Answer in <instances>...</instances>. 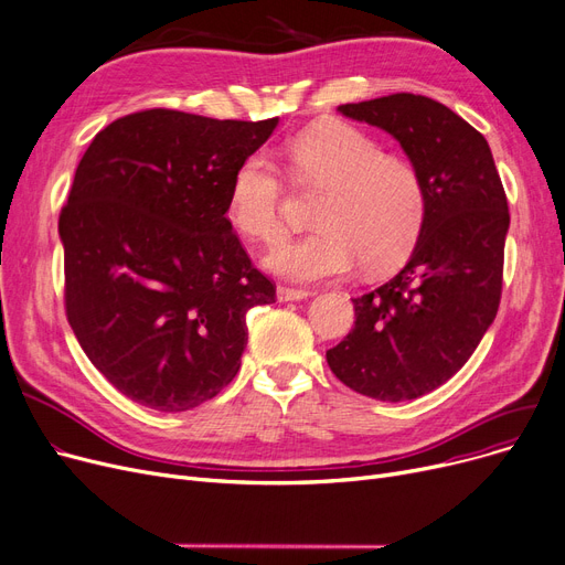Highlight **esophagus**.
Returning <instances> with one entry per match:
<instances>
[{
  "label": "esophagus",
  "instance_id": "esophagus-1",
  "mask_svg": "<svg viewBox=\"0 0 565 565\" xmlns=\"http://www.w3.org/2000/svg\"><path fill=\"white\" fill-rule=\"evenodd\" d=\"M309 296H311V292L302 290V288H286V286L277 288V300L279 302H300V300H307Z\"/></svg>",
  "mask_w": 565,
  "mask_h": 565
}]
</instances>
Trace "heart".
<instances>
[{
  "label": "heart",
  "instance_id": "obj_1",
  "mask_svg": "<svg viewBox=\"0 0 565 565\" xmlns=\"http://www.w3.org/2000/svg\"><path fill=\"white\" fill-rule=\"evenodd\" d=\"M290 173L298 182L323 184L313 212L318 231L288 239L265 258L273 273L292 281H321L351 273L360 263L379 273L395 265L418 237L425 216V189L404 159L347 121H323L286 145ZM281 182L263 154L244 159L228 186L231 226L254 242L281 237Z\"/></svg>",
  "mask_w": 565,
  "mask_h": 565
}]
</instances>
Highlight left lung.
Returning <instances> with one entry per match:
<instances>
[{
    "label": "left lung",
    "instance_id": "left-lung-1",
    "mask_svg": "<svg viewBox=\"0 0 565 565\" xmlns=\"http://www.w3.org/2000/svg\"><path fill=\"white\" fill-rule=\"evenodd\" d=\"M337 110L402 145L425 189V216L406 265L353 298L355 328L326 358L364 397L418 399L455 376L494 323L505 191L484 136L444 104L402 92Z\"/></svg>",
    "mask_w": 565,
    "mask_h": 565
}]
</instances>
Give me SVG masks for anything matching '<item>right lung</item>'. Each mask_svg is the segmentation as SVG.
I'll list each match as a JSON object with an SVG mask.
<instances>
[{"instance_id": "obj_1", "label": "right lung", "mask_w": 565, "mask_h": 565, "mask_svg": "<svg viewBox=\"0 0 565 565\" xmlns=\"http://www.w3.org/2000/svg\"><path fill=\"white\" fill-rule=\"evenodd\" d=\"M279 117L142 110L83 154L60 214L66 316L121 395L161 413L216 397L247 347V311L275 302L226 218L237 166Z\"/></svg>"}]
</instances>
